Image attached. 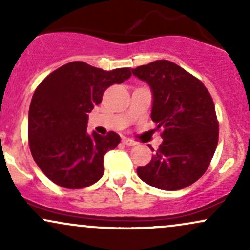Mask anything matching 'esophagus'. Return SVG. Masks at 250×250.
<instances>
[{"mask_svg": "<svg viewBox=\"0 0 250 250\" xmlns=\"http://www.w3.org/2000/svg\"><path fill=\"white\" fill-rule=\"evenodd\" d=\"M122 142L125 143V145H127V146H135V145H136V142L133 141V140H130V139H127V137H123Z\"/></svg>", "mask_w": 250, "mask_h": 250, "instance_id": "obj_1", "label": "esophagus"}]
</instances>
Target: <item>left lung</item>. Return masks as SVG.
I'll use <instances>...</instances> for the list:
<instances>
[{"label": "left lung", "mask_w": 250, "mask_h": 250, "mask_svg": "<svg viewBox=\"0 0 250 250\" xmlns=\"http://www.w3.org/2000/svg\"><path fill=\"white\" fill-rule=\"evenodd\" d=\"M131 73L150 87V116L163 139L150 162L137 168V175L162 190L193 185L207 170L219 141L210 94L200 80L167 60L140 65Z\"/></svg>", "instance_id": "left-lung-1"}]
</instances>
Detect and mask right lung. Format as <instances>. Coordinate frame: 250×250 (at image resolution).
I'll list each match as a JSON object with an SVG mask.
<instances>
[{"mask_svg": "<svg viewBox=\"0 0 250 250\" xmlns=\"http://www.w3.org/2000/svg\"><path fill=\"white\" fill-rule=\"evenodd\" d=\"M131 76L129 68L105 71L70 62L49 74L36 88L28 115V139L34 161L57 186H91L104 171L103 157L121 139L87 131L88 113L101 103L110 85Z\"/></svg>", "mask_w": 250, "mask_h": 250, "instance_id": "1", "label": "right lung"}]
</instances>
